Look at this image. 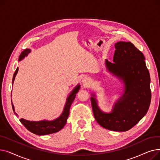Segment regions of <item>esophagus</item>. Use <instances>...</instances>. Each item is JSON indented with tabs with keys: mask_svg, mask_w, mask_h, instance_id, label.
Here are the masks:
<instances>
[{
	"mask_svg": "<svg viewBox=\"0 0 160 160\" xmlns=\"http://www.w3.org/2000/svg\"><path fill=\"white\" fill-rule=\"evenodd\" d=\"M89 82H90V80H89V79L88 78L85 77L84 78H83V80H82L83 84H84V85H88V84H89Z\"/></svg>",
	"mask_w": 160,
	"mask_h": 160,
	"instance_id": "1",
	"label": "esophagus"
}]
</instances>
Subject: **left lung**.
<instances>
[{"instance_id":"obj_1","label":"left lung","mask_w":160,"mask_h":160,"mask_svg":"<svg viewBox=\"0 0 160 160\" xmlns=\"http://www.w3.org/2000/svg\"><path fill=\"white\" fill-rule=\"evenodd\" d=\"M113 62L106 60L107 70L124 83V93L111 113L98 108L95 95L91 102L97 122L104 128L125 132L131 129L143 117L150 106L151 91L150 74L145 57L131 42L119 41L115 45Z\"/></svg>"}]
</instances>
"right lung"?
Segmentation results:
<instances>
[{
  "mask_svg": "<svg viewBox=\"0 0 160 160\" xmlns=\"http://www.w3.org/2000/svg\"><path fill=\"white\" fill-rule=\"evenodd\" d=\"M31 51L30 49H26L23 50L21 52V55L19 56V61L22 60V59L29 54ZM18 67L17 68L15 72H14L13 80H12V84L13 83L15 76L18 72ZM80 89V85L78 84L77 86L72 91L69 96L67 98V102L65 103L63 111L61 115L58 117L57 119L53 120V121H30L25 120L24 119H21L20 121L21 122L24 126L28 130L31 132L32 133L36 134V135L39 136H43V135H48V134L56 133L60 131L61 129L63 128L64 126L65 125L67 122V119L68 118V116L69 115V110L70 107L71 106V104L72 103L74 99L75 98L76 94L78 93V91ZM13 111L14 112V113L18 115L14 110L13 104L12 103Z\"/></svg>",
  "mask_w": 160,
  "mask_h": 160,
  "instance_id": "1",
  "label": "right lung"
}]
</instances>
